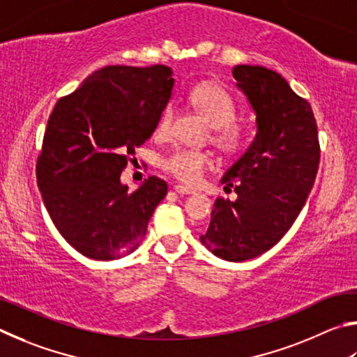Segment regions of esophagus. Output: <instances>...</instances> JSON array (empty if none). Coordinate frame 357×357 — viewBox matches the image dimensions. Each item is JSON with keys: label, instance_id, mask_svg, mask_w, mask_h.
Instances as JSON below:
<instances>
[{"label": "esophagus", "instance_id": "1", "mask_svg": "<svg viewBox=\"0 0 357 357\" xmlns=\"http://www.w3.org/2000/svg\"><path fill=\"white\" fill-rule=\"evenodd\" d=\"M174 191L177 192V195H195V190L190 188V186H185V185H175L174 186Z\"/></svg>", "mask_w": 357, "mask_h": 357}]
</instances>
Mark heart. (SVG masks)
Masks as SVG:
<instances>
[{"label": "heart", "mask_w": 357, "mask_h": 357, "mask_svg": "<svg viewBox=\"0 0 357 357\" xmlns=\"http://www.w3.org/2000/svg\"><path fill=\"white\" fill-rule=\"evenodd\" d=\"M190 103L201 112V116L213 127V142L226 153H235L245 142V130L235 121L236 103L232 96L215 84H199L190 92ZM174 116L169 105L161 112L158 130L166 131ZM213 166V158L201 150L175 149L161 160V167L180 182L195 185L202 178L204 172Z\"/></svg>", "instance_id": "obj_1"}]
</instances>
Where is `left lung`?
I'll use <instances>...</instances> for the list:
<instances>
[{"instance_id":"8db88e82","label":"left lung","mask_w":357,"mask_h":357,"mask_svg":"<svg viewBox=\"0 0 357 357\" xmlns=\"http://www.w3.org/2000/svg\"><path fill=\"white\" fill-rule=\"evenodd\" d=\"M232 75L255 112L257 133L221 180L236 199H216L201 241L216 257L243 261L266 252L293 226L315 182L320 144L309 102L278 72L243 64Z\"/></svg>"}]
</instances>
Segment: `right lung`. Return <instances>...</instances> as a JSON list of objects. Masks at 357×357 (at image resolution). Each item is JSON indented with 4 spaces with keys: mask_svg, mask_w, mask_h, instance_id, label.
<instances>
[{
    "mask_svg": "<svg viewBox=\"0 0 357 357\" xmlns=\"http://www.w3.org/2000/svg\"><path fill=\"white\" fill-rule=\"evenodd\" d=\"M166 66H108L53 108L37 158V186L56 229L79 254L114 260L133 252L167 185L149 177L128 192L121 174L156 128L171 98Z\"/></svg>",
    "mask_w": 357,
    "mask_h": 357,
    "instance_id": "right-lung-1",
    "label": "right lung"
}]
</instances>
